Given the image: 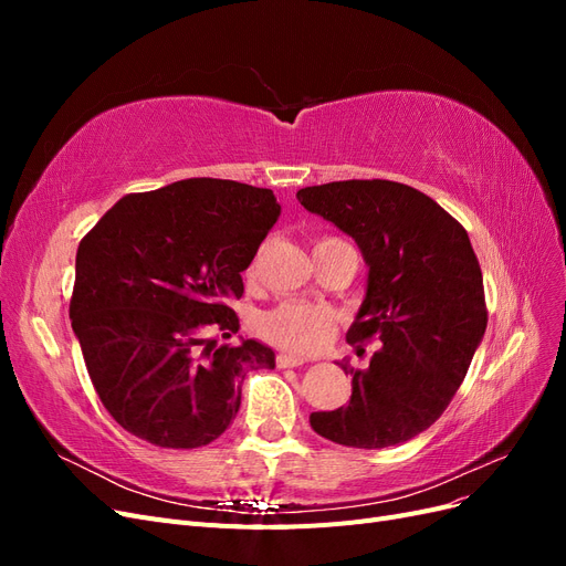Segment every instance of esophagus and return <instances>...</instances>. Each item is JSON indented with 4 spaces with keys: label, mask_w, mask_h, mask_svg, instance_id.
Masks as SVG:
<instances>
[{
    "label": "esophagus",
    "mask_w": 566,
    "mask_h": 566,
    "mask_svg": "<svg viewBox=\"0 0 566 566\" xmlns=\"http://www.w3.org/2000/svg\"><path fill=\"white\" fill-rule=\"evenodd\" d=\"M304 364V358L300 356H293V354H279L276 356V366L279 368H297Z\"/></svg>",
    "instance_id": "esophagus-1"
}]
</instances>
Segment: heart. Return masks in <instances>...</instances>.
<instances>
[{"mask_svg": "<svg viewBox=\"0 0 566 566\" xmlns=\"http://www.w3.org/2000/svg\"><path fill=\"white\" fill-rule=\"evenodd\" d=\"M325 241V238H321ZM335 331V316L318 304L283 302L256 318V333L293 354H316L328 345Z\"/></svg>", "mask_w": 566, "mask_h": 566, "instance_id": "1", "label": "heart"}]
</instances>
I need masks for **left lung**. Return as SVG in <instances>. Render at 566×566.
<instances>
[{
  "instance_id": "1",
  "label": "left lung",
  "mask_w": 566,
  "mask_h": 566,
  "mask_svg": "<svg viewBox=\"0 0 566 566\" xmlns=\"http://www.w3.org/2000/svg\"><path fill=\"white\" fill-rule=\"evenodd\" d=\"M306 210L349 233L368 264V290L347 333L380 349L352 375L347 406L318 410L314 432L352 449L418 437L451 403L486 331L484 279L458 219L399 181L349 179L297 191Z\"/></svg>"
}]
</instances>
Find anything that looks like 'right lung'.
<instances>
[{"label": "right lung", "instance_id": "right-lung-1", "mask_svg": "<svg viewBox=\"0 0 566 566\" xmlns=\"http://www.w3.org/2000/svg\"><path fill=\"white\" fill-rule=\"evenodd\" d=\"M281 205L271 188L184 179L129 193L82 238L71 297L73 331L113 420L163 449H198L227 432L250 368L276 356L231 337L254 260Z\"/></svg>", "mask_w": 566, "mask_h": 566}]
</instances>
